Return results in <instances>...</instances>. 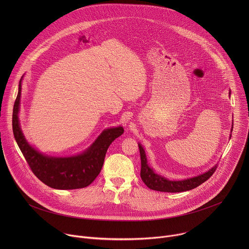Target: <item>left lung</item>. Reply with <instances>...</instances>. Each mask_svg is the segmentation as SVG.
I'll list each match as a JSON object with an SVG mask.
<instances>
[{"instance_id":"1","label":"left lung","mask_w":249,"mask_h":249,"mask_svg":"<svg viewBox=\"0 0 249 249\" xmlns=\"http://www.w3.org/2000/svg\"><path fill=\"white\" fill-rule=\"evenodd\" d=\"M231 94V91H230ZM232 131V127H231ZM139 145L140 156H141V178L144 183L152 190L160 191V192H183L196 188L201 185L203 182L208 180L210 177L215 172L217 168V164L211 167L208 171L199 174L197 176L191 177V178L182 179V180H169L165 177L158 174L154 171V169L149 165L147 156L144 148L141 144Z\"/></svg>"}]
</instances>
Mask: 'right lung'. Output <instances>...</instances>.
Listing matches in <instances>:
<instances>
[{"label":"right lung","instance_id":"1","mask_svg":"<svg viewBox=\"0 0 249 249\" xmlns=\"http://www.w3.org/2000/svg\"><path fill=\"white\" fill-rule=\"evenodd\" d=\"M21 80L13 111V132L18 148L30 169L47 186L54 189L70 190L89 186L99 174L104 158L112 142L124 133L122 126L108 128L84 153L65 158L50 157L34 149L26 141L18 120Z\"/></svg>","mask_w":249,"mask_h":249}]
</instances>
